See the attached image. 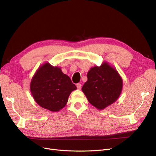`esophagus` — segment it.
Segmentation results:
<instances>
[{
    "instance_id": "obj_1",
    "label": "esophagus",
    "mask_w": 156,
    "mask_h": 156,
    "mask_svg": "<svg viewBox=\"0 0 156 156\" xmlns=\"http://www.w3.org/2000/svg\"><path fill=\"white\" fill-rule=\"evenodd\" d=\"M81 87H82L81 84H80V83H78V84H77V89H78V90H81Z\"/></svg>"
}]
</instances>
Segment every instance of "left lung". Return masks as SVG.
Masks as SVG:
<instances>
[{"label":"left lung","instance_id":"8db88e82","mask_svg":"<svg viewBox=\"0 0 156 156\" xmlns=\"http://www.w3.org/2000/svg\"><path fill=\"white\" fill-rule=\"evenodd\" d=\"M87 78L82 91L89 103L98 109H104L120 96L123 81L117 70L107 62L90 69Z\"/></svg>","mask_w":156,"mask_h":156}]
</instances>
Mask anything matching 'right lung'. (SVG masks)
<instances>
[{
    "mask_svg": "<svg viewBox=\"0 0 156 156\" xmlns=\"http://www.w3.org/2000/svg\"><path fill=\"white\" fill-rule=\"evenodd\" d=\"M76 89V86L60 67L53 66L49 62L42 64L37 69L30 85L34 101L52 112H58L64 108L69 94Z\"/></svg>",
    "mask_w": 156,
    "mask_h": 156,
    "instance_id": "add662e5",
    "label": "right lung"
}]
</instances>
